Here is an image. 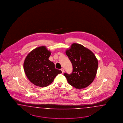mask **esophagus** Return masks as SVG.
<instances>
[{"label":"esophagus","mask_w":123,"mask_h":123,"mask_svg":"<svg viewBox=\"0 0 123 123\" xmlns=\"http://www.w3.org/2000/svg\"><path fill=\"white\" fill-rule=\"evenodd\" d=\"M61 70L62 71V73H63V72H64V69H63V68H61Z\"/></svg>","instance_id":"esophagus-1"}]
</instances>
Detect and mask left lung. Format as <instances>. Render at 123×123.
Listing matches in <instances>:
<instances>
[{
	"instance_id": "obj_1",
	"label": "left lung",
	"mask_w": 123,
	"mask_h": 123,
	"mask_svg": "<svg viewBox=\"0 0 123 123\" xmlns=\"http://www.w3.org/2000/svg\"><path fill=\"white\" fill-rule=\"evenodd\" d=\"M66 54L73 65L70 74H63L68 83L77 89L90 85L96 76L98 65L94 54L89 49L76 43L73 44Z\"/></svg>"
}]
</instances>
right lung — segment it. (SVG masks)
Here are the masks:
<instances>
[{
    "mask_svg": "<svg viewBox=\"0 0 123 123\" xmlns=\"http://www.w3.org/2000/svg\"><path fill=\"white\" fill-rule=\"evenodd\" d=\"M51 52L45 46H41L30 52L25 60L23 67L30 82L36 86L45 87L62 73L55 68V64L49 60Z\"/></svg>",
    "mask_w": 123,
    "mask_h": 123,
    "instance_id": "obj_1",
    "label": "right lung"
}]
</instances>
